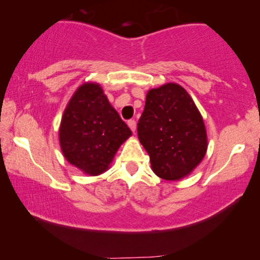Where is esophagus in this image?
Here are the masks:
<instances>
[{"label":"esophagus","mask_w":260,"mask_h":260,"mask_svg":"<svg viewBox=\"0 0 260 260\" xmlns=\"http://www.w3.org/2000/svg\"><path fill=\"white\" fill-rule=\"evenodd\" d=\"M127 125H129V127L131 129V131H133V133L136 131V120H135V119H130L129 122H127Z\"/></svg>","instance_id":"34e87169"}]
</instances>
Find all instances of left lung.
<instances>
[{"mask_svg": "<svg viewBox=\"0 0 260 260\" xmlns=\"http://www.w3.org/2000/svg\"><path fill=\"white\" fill-rule=\"evenodd\" d=\"M137 134L152 170L163 180L189 175L207 151L204 119L188 92L174 83L148 92Z\"/></svg>", "mask_w": 260, "mask_h": 260, "instance_id": "8db88e82", "label": "left lung"}]
</instances>
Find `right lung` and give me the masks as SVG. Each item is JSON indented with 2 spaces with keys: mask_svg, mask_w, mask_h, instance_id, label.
Returning <instances> with one entry per match:
<instances>
[{
  "mask_svg": "<svg viewBox=\"0 0 260 260\" xmlns=\"http://www.w3.org/2000/svg\"><path fill=\"white\" fill-rule=\"evenodd\" d=\"M131 130L112 108L98 84H83L67 104L59 129L62 154L88 175L109 169Z\"/></svg>",
  "mask_w": 260,
  "mask_h": 260,
  "instance_id": "obj_1",
  "label": "right lung"
}]
</instances>
